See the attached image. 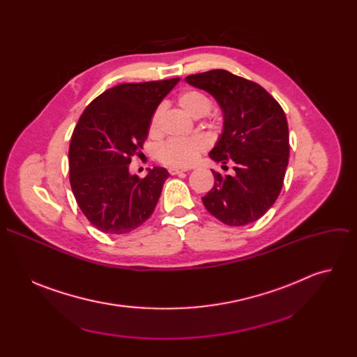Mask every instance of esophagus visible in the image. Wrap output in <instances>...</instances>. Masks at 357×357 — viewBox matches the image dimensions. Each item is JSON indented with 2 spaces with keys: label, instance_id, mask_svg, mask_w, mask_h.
Segmentation results:
<instances>
[{
  "label": "esophagus",
  "instance_id": "1",
  "mask_svg": "<svg viewBox=\"0 0 357 357\" xmlns=\"http://www.w3.org/2000/svg\"><path fill=\"white\" fill-rule=\"evenodd\" d=\"M168 171H169V174H171V175H179V174H183V172H185V169H181V168H174V167H172V168H169Z\"/></svg>",
  "mask_w": 357,
  "mask_h": 357
}]
</instances>
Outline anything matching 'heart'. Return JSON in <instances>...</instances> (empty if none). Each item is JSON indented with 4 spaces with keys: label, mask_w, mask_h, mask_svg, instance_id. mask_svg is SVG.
<instances>
[{
    "label": "heart",
    "mask_w": 357,
    "mask_h": 357,
    "mask_svg": "<svg viewBox=\"0 0 357 357\" xmlns=\"http://www.w3.org/2000/svg\"><path fill=\"white\" fill-rule=\"evenodd\" d=\"M179 107L190 117L199 119L206 116L212 109L211 98L199 90H186L178 97ZM162 109L158 107L151 116L148 131L151 135H157L160 131ZM205 151V144L199 138H174L162 142L157 148V160L168 167L188 168L193 165L202 152Z\"/></svg>",
    "instance_id": "obj_1"
}]
</instances>
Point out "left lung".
Listing matches in <instances>:
<instances>
[{
    "label": "left lung",
    "mask_w": 357,
    "mask_h": 357,
    "mask_svg": "<svg viewBox=\"0 0 357 357\" xmlns=\"http://www.w3.org/2000/svg\"><path fill=\"white\" fill-rule=\"evenodd\" d=\"M185 80L211 93L223 113V132L209 157L233 168L212 171L213 188L202 197L211 215L227 226L259 220L277 200L289 157L288 123L278 101L260 84L216 69Z\"/></svg>",
    "instance_id": "8db88e82"
}]
</instances>
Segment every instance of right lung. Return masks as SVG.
I'll use <instances>...</instances> for the list:
<instances>
[{
    "mask_svg": "<svg viewBox=\"0 0 357 357\" xmlns=\"http://www.w3.org/2000/svg\"><path fill=\"white\" fill-rule=\"evenodd\" d=\"M179 77L123 83L96 97L80 116L69 146V179L87 220L107 234H127L154 212L168 171L154 167L145 178L131 175L148 126Z\"/></svg>",
    "mask_w": 357,
    "mask_h": 357,
    "instance_id": "obj_1",
    "label": "right lung"
}]
</instances>
